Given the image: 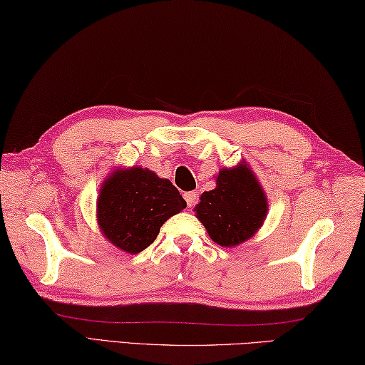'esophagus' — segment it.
Returning <instances> with one entry per match:
<instances>
[{
    "label": "esophagus",
    "mask_w": 365,
    "mask_h": 365,
    "mask_svg": "<svg viewBox=\"0 0 365 365\" xmlns=\"http://www.w3.org/2000/svg\"><path fill=\"white\" fill-rule=\"evenodd\" d=\"M184 200H185V203H187V206L189 207H192L193 205H195V202H197V192H185L184 193Z\"/></svg>",
    "instance_id": "obj_1"
}]
</instances>
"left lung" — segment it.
<instances>
[{
    "mask_svg": "<svg viewBox=\"0 0 365 365\" xmlns=\"http://www.w3.org/2000/svg\"><path fill=\"white\" fill-rule=\"evenodd\" d=\"M193 211L215 244L235 247L263 227L267 198L257 175L242 159L232 168L219 170L215 187L202 193Z\"/></svg>",
    "mask_w": 365,
    "mask_h": 365,
    "instance_id": "1",
    "label": "left lung"
}]
</instances>
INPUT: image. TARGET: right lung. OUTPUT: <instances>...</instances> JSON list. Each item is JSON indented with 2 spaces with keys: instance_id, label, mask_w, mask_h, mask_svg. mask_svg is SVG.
Wrapping results in <instances>:
<instances>
[{
  "instance_id": "right-lung-1",
  "label": "right lung",
  "mask_w": 365,
  "mask_h": 365,
  "mask_svg": "<svg viewBox=\"0 0 365 365\" xmlns=\"http://www.w3.org/2000/svg\"><path fill=\"white\" fill-rule=\"evenodd\" d=\"M185 206L172 181L153 170L118 167L101 185L96 220L108 242L133 255L146 249L160 227Z\"/></svg>"
}]
</instances>
